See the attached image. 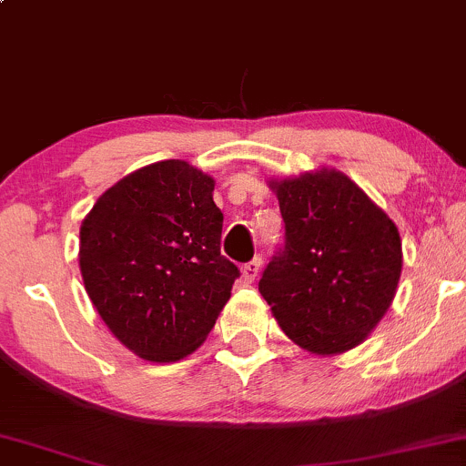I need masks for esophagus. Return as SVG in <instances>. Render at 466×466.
Segmentation results:
<instances>
[{"mask_svg":"<svg viewBox=\"0 0 466 466\" xmlns=\"http://www.w3.org/2000/svg\"><path fill=\"white\" fill-rule=\"evenodd\" d=\"M240 271H243V279H245V282H249V284L254 282V279L258 278V273H260V258H254V260L245 262Z\"/></svg>","mask_w":466,"mask_h":466,"instance_id":"1","label":"esophagus"}]
</instances>
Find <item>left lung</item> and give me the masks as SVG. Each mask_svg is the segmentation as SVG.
Returning a JSON list of instances; mask_svg holds the SVG:
<instances>
[{
  "label": "left lung",
  "instance_id": "obj_1",
  "mask_svg": "<svg viewBox=\"0 0 466 466\" xmlns=\"http://www.w3.org/2000/svg\"><path fill=\"white\" fill-rule=\"evenodd\" d=\"M271 188L287 232L258 290L301 350L343 354L367 339L393 301L400 232L340 171L273 179Z\"/></svg>",
  "mask_w": 466,
  "mask_h": 466
}]
</instances>
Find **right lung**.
I'll return each mask as SVG.
<instances>
[{
	"label": "right lung",
	"instance_id": "add662e5",
	"mask_svg": "<svg viewBox=\"0 0 466 466\" xmlns=\"http://www.w3.org/2000/svg\"><path fill=\"white\" fill-rule=\"evenodd\" d=\"M215 179L184 160L130 173L80 228V271L110 332L151 362L193 354L215 328L238 267L221 254Z\"/></svg>",
	"mask_w": 466,
	"mask_h": 466
}]
</instances>
